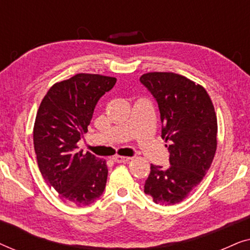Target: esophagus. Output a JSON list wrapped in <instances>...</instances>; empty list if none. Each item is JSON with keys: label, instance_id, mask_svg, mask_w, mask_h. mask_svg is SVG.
Wrapping results in <instances>:
<instances>
[{"label": "esophagus", "instance_id": "1", "mask_svg": "<svg viewBox=\"0 0 250 250\" xmlns=\"http://www.w3.org/2000/svg\"><path fill=\"white\" fill-rule=\"evenodd\" d=\"M131 159L129 157H124V156H115L114 158H112V160H114L115 163H126L128 162V160Z\"/></svg>", "mask_w": 250, "mask_h": 250}]
</instances>
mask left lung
<instances>
[{"label": "left lung", "instance_id": "left-lung-1", "mask_svg": "<svg viewBox=\"0 0 250 250\" xmlns=\"http://www.w3.org/2000/svg\"><path fill=\"white\" fill-rule=\"evenodd\" d=\"M140 82L158 104L169 152L168 167L151 164L145 192L169 206L182 201L209 169L217 146L216 114L206 90L182 75L156 71Z\"/></svg>", "mask_w": 250, "mask_h": 250}]
</instances>
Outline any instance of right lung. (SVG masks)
Here are the masks:
<instances>
[{
  "label": "right lung",
  "instance_id": "right-lung-1",
  "mask_svg": "<svg viewBox=\"0 0 250 250\" xmlns=\"http://www.w3.org/2000/svg\"><path fill=\"white\" fill-rule=\"evenodd\" d=\"M116 84L115 77L77 74L54 84L41 102L34 125V148L45 182L67 203L93 204L104 193L105 160L78 151L94 108Z\"/></svg>",
  "mask_w": 250,
  "mask_h": 250
}]
</instances>
